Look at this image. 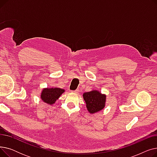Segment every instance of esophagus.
<instances>
[{"label": "esophagus", "mask_w": 157, "mask_h": 157, "mask_svg": "<svg viewBox=\"0 0 157 157\" xmlns=\"http://www.w3.org/2000/svg\"><path fill=\"white\" fill-rule=\"evenodd\" d=\"M79 92V89H77V90H74V91H73V92L74 93H76V94H78V92Z\"/></svg>", "instance_id": "1"}]
</instances>
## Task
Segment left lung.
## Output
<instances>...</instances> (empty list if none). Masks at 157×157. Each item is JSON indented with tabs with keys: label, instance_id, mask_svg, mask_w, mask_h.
I'll list each match as a JSON object with an SVG mask.
<instances>
[{
	"label": "left lung",
	"instance_id": "8db88e82",
	"mask_svg": "<svg viewBox=\"0 0 157 157\" xmlns=\"http://www.w3.org/2000/svg\"><path fill=\"white\" fill-rule=\"evenodd\" d=\"M86 109L90 114H94L103 109L105 105L106 95L98 90L85 92L83 95Z\"/></svg>",
	"mask_w": 157,
	"mask_h": 157
}]
</instances>
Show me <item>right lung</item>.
Wrapping results in <instances>:
<instances>
[{
  "mask_svg": "<svg viewBox=\"0 0 157 157\" xmlns=\"http://www.w3.org/2000/svg\"><path fill=\"white\" fill-rule=\"evenodd\" d=\"M64 92L65 90L60 88H43L40 94V98L44 102L49 105H53Z\"/></svg>",
  "mask_w": 157,
  "mask_h": 157,
  "instance_id": "right-lung-1",
  "label": "right lung"
}]
</instances>
